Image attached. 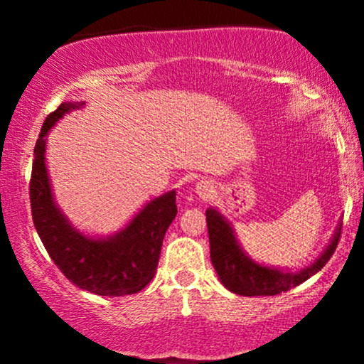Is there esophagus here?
I'll return each mask as SVG.
<instances>
[{
	"label": "esophagus",
	"mask_w": 364,
	"mask_h": 364,
	"mask_svg": "<svg viewBox=\"0 0 364 364\" xmlns=\"http://www.w3.org/2000/svg\"><path fill=\"white\" fill-rule=\"evenodd\" d=\"M195 193L202 200H208L215 195V185L210 179H200L195 185Z\"/></svg>",
	"instance_id": "1"
}]
</instances>
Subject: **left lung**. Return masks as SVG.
Masks as SVG:
<instances>
[{
    "label": "left lung",
    "instance_id": "left-lung-1",
    "mask_svg": "<svg viewBox=\"0 0 364 364\" xmlns=\"http://www.w3.org/2000/svg\"><path fill=\"white\" fill-rule=\"evenodd\" d=\"M205 215L212 265L224 287L241 296H275L308 281L311 275L323 269L336 252L342 228V223L337 225L328 246L311 265L301 270H284L253 262L237 243L231 224L214 207L207 208Z\"/></svg>",
    "mask_w": 364,
    "mask_h": 364
}]
</instances>
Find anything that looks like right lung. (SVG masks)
I'll return each instance as SVG.
<instances>
[{
    "label": "right lung",
    "instance_id": "add662e5",
    "mask_svg": "<svg viewBox=\"0 0 364 364\" xmlns=\"http://www.w3.org/2000/svg\"><path fill=\"white\" fill-rule=\"evenodd\" d=\"M85 102H63L41 128L31 178L32 219L44 248L65 277L99 296L135 294L156 275L162 240L178 214L176 191L150 200L123 229L107 237L75 229L56 205L46 168V136L70 111Z\"/></svg>",
    "mask_w": 364,
    "mask_h": 364
}]
</instances>
